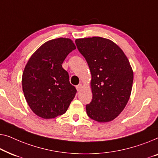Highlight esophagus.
<instances>
[{"label":"esophagus","instance_id":"obj_1","mask_svg":"<svg viewBox=\"0 0 158 158\" xmlns=\"http://www.w3.org/2000/svg\"><path fill=\"white\" fill-rule=\"evenodd\" d=\"M81 87H82V85L81 84H78V85L77 86H76V88H77V91H80L81 89Z\"/></svg>","mask_w":158,"mask_h":158}]
</instances>
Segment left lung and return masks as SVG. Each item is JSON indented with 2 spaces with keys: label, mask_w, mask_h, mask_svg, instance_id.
I'll return each mask as SVG.
<instances>
[{
  "label": "left lung",
  "mask_w": 158,
  "mask_h": 158,
  "mask_svg": "<svg viewBox=\"0 0 158 158\" xmlns=\"http://www.w3.org/2000/svg\"><path fill=\"white\" fill-rule=\"evenodd\" d=\"M92 74V99L86 105V114L99 123L112 121L125 107L130 99L133 72L123 50L102 37L75 41Z\"/></svg>",
  "instance_id": "obj_1"
}]
</instances>
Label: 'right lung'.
I'll use <instances>...</instances> for the list:
<instances>
[{
	"mask_svg": "<svg viewBox=\"0 0 158 158\" xmlns=\"http://www.w3.org/2000/svg\"><path fill=\"white\" fill-rule=\"evenodd\" d=\"M76 48L69 39L59 38L44 44L28 60L22 86L26 100L35 114L52 119L64 114L77 89L61 64Z\"/></svg>",
	"mask_w": 158,
	"mask_h": 158,
	"instance_id": "right-lung-1",
	"label": "right lung"
}]
</instances>
